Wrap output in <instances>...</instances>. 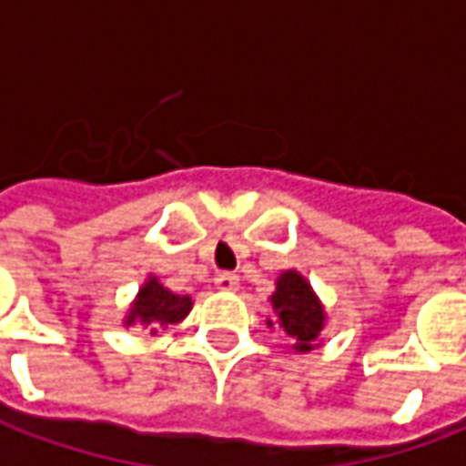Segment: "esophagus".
Wrapping results in <instances>:
<instances>
[{
	"mask_svg": "<svg viewBox=\"0 0 466 466\" xmlns=\"http://www.w3.org/2000/svg\"><path fill=\"white\" fill-rule=\"evenodd\" d=\"M214 285H217V289L232 292V289L239 288V278H237L234 272H219V275L214 278Z\"/></svg>",
	"mask_w": 466,
	"mask_h": 466,
	"instance_id": "34e87169",
	"label": "esophagus"
}]
</instances>
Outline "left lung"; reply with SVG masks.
I'll use <instances>...</instances> for the list:
<instances>
[{"instance_id":"1","label":"left lung","mask_w":466,"mask_h":466,"mask_svg":"<svg viewBox=\"0 0 466 466\" xmlns=\"http://www.w3.org/2000/svg\"><path fill=\"white\" fill-rule=\"evenodd\" d=\"M272 308L278 312L279 328L295 338V350L308 353L318 346L315 340L320 338L325 328V310L318 295L312 292L310 282L302 278L300 272L288 269L278 278V289L269 298ZM272 325V320H267Z\"/></svg>"}]
</instances>
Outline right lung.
Returning <instances> with one entry per match:
<instances>
[{"instance_id": "add662e5", "label": "right lung", "mask_w": 466, "mask_h": 466, "mask_svg": "<svg viewBox=\"0 0 466 466\" xmlns=\"http://www.w3.org/2000/svg\"><path fill=\"white\" fill-rule=\"evenodd\" d=\"M191 310V298L188 295H174L166 289L156 278H151L138 292L133 302L131 312L126 318V325L141 323L151 325V333H156V325L181 323Z\"/></svg>"}]
</instances>
